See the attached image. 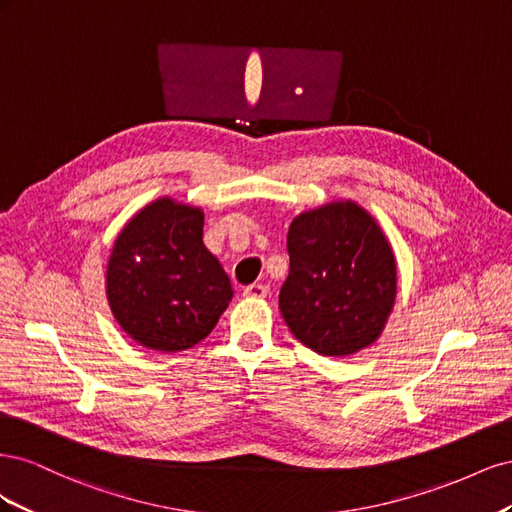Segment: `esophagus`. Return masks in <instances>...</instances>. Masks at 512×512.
Segmentation results:
<instances>
[{
    "instance_id": "esophagus-1",
    "label": "esophagus",
    "mask_w": 512,
    "mask_h": 512,
    "mask_svg": "<svg viewBox=\"0 0 512 512\" xmlns=\"http://www.w3.org/2000/svg\"><path fill=\"white\" fill-rule=\"evenodd\" d=\"M267 292H269V286H265V284H250V286L243 288V297H247V299H265Z\"/></svg>"
}]
</instances>
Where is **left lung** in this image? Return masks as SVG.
I'll list each match as a JSON object with an SVG mask.
<instances>
[{
    "instance_id": "8db88e82",
    "label": "left lung",
    "mask_w": 512,
    "mask_h": 512,
    "mask_svg": "<svg viewBox=\"0 0 512 512\" xmlns=\"http://www.w3.org/2000/svg\"><path fill=\"white\" fill-rule=\"evenodd\" d=\"M290 273L280 312L322 356H350L382 335L397 297V262L376 218L354 200L299 213L288 228Z\"/></svg>"
}]
</instances>
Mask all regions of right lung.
Segmentation results:
<instances>
[{
	"mask_svg": "<svg viewBox=\"0 0 512 512\" xmlns=\"http://www.w3.org/2000/svg\"><path fill=\"white\" fill-rule=\"evenodd\" d=\"M200 207L162 196L121 228L106 265V299L136 344L181 352L213 331L232 299L220 260L203 243Z\"/></svg>",
	"mask_w": 512,
	"mask_h": 512,
	"instance_id": "add662e5",
	"label": "right lung"
}]
</instances>
